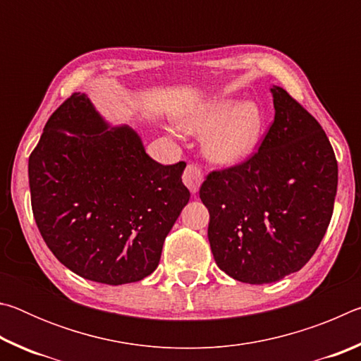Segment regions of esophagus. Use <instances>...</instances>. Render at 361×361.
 I'll return each mask as SVG.
<instances>
[{
  "label": "esophagus",
  "instance_id": "esophagus-1",
  "mask_svg": "<svg viewBox=\"0 0 361 361\" xmlns=\"http://www.w3.org/2000/svg\"><path fill=\"white\" fill-rule=\"evenodd\" d=\"M183 181H185V185L188 186L189 191L195 194L199 191V188L204 181L202 170H200L197 166H194V164H188L185 169V173H183Z\"/></svg>",
  "mask_w": 361,
  "mask_h": 361
}]
</instances>
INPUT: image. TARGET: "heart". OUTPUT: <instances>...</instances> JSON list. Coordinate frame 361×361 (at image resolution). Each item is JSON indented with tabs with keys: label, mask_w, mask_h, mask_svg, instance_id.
<instances>
[{
	"label": "heart",
	"mask_w": 361,
	"mask_h": 361,
	"mask_svg": "<svg viewBox=\"0 0 361 361\" xmlns=\"http://www.w3.org/2000/svg\"><path fill=\"white\" fill-rule=\"evenodd\" d=\"M183 129L205 135L204 154L218 166H235L258 148L264 129L259 106L253 102L221 100L183 121Z\"/></svg>",
	"instance_id": "1"
}]
</instances>
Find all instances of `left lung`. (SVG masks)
<instances>
[{
    "mask_svg": "<svg viewBox=\"0 0 361 361\" xmlns=\"http://www.w3.org/2000/svg\"><path fill=\"white\" fill-rule=\"evenodd\" d=\"M271 92L276 116L259 149L210 172L199 191L218 267L252 285L282 280L312 258L338 189V162L322 126L285 89Z\"/></svg>",
    "mask_w": 361,
    "mask_h": 361,
    "instance_id": "1",
    "label": "left lung"
}]
</instances>
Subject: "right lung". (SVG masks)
<instances>
[{
    "label": "right lung",
    "mask_w": 361,
    "mask_h": 361,
    "mask_svg": "<svg viewBox=\"0 0 361 361\" xmlns=\"http://www.w3.org/2000/svg\"><path fill=\"white\" fill-rule=\"evenodd\" d=\"M186 164L162 166L129 126L109 127L85 94L49 118L28 159L35 221L54 256L106 285L156 271L189 191Z\"/></svg>",
    "instance_id": "obj_1"
}]
</instances>
